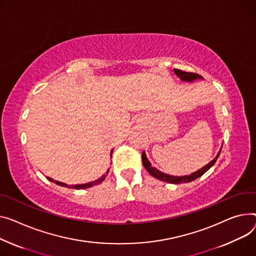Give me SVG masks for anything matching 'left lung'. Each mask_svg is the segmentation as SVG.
<instances>
[{
  "mask_svg": "<svg viewBox=\"0 0 256 256\" xmlns=\"http://www.w3.org/2000/svg\"><path fill=\"white\" fill-rule=\"evenodd\" d=\"M174 72L175 74L184 82H194V80H198V79H204L200 75L198 74H194V73H188V72H184V71H181V70H178V69H174ZM221 148H222V146H221ZM221 148L219 149L217 156L209 162L207 164L206 166H204L202 168L198 170V171L192 173L190 175H185V176H172V175H168V174H166V173H162V171H160V170H158L156 168L152 166H151V162L148 160L147 156H146V153L145 151H143L142 153V162H143V166L144 168L147 170V172L153 176L154 178L158 179V180H162V181H164L166 183H173V184H178V183H187V182H192L196 179H198V177H200L202 175L205 174L208 170L213 166V164L216 162L220 152H221Z\"/></svg>",
  "mask_w": 256,
  "mask_h": 256,
  "instance_id": "1",
  "label": "left lung"
}]
</instances>
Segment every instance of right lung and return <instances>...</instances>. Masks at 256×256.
<instances>
[{
  "label": "right lung",
  "mask_w": 256,
  "mask_h": 256,
  "mask_svg": "<svg viewBox=\"0 0 256 256\" xmlns=\"http://www.w3.org/2000/svg\"><path fill=\"white\" fill-rule=\"evenodd\" d=\"M112 152H113V149L111 150V152H110V156H112ZM109 170L110 168H108V171L106 172V174H104V175H102V177L100 178H98V179H96V181H92V182H88V183H84V184H76V185H68V184H66V183H62V182H60V181H56V180H54L52 178H49V177H46L49 181H51V182H54V183H56V184H58V185H60V186H64V187H68V188H74V190H84V188H88V187H92V185H96V184H100V182H103L104 180H105V178H106V176L108 175V173H109Z\"/></svg>",
  "instance_id": "right-lung-1"
}]
</instances>
